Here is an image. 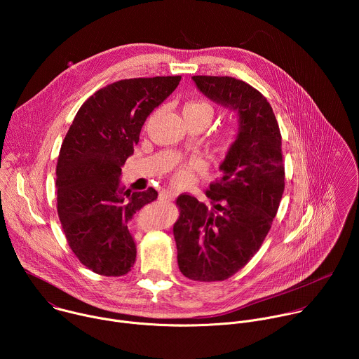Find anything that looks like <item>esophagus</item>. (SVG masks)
Instances as JSON below:
<instances>
[{
  "mask_svg": "<svg viewBox=\"0 0 359 359\" xmlns=\"http://www.w3.org/2000/svg\"><path fill=\"white\" fill-rule=\"evenodd\" d=\"M176 196H177V191H175L172 189L162 190V193H161V198H163V200H173V198H176Z\"/></svg>",
  "mask_w": 359,
  "mask_h": 359,
  "instance_id": "34e87169",
  "label": "esophagus"
}]
</instances>
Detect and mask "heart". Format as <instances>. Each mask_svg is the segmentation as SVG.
<instances>
[{
    "mask_svg": "<svg viewBox=\"0 0 359 359\" xmlns=\"http://www.w3.org/2000/svg\"><path fill=\"white\" fill-rule=\"evenodd\" d=\"M183 111H186V112H203V114H206L210 119H212V115H213V108L209 104H206V102H189V104L184 105ZM234 136H236L234 130L227 129L219 136V142L224 147L230 146L234 140ZM200 166H201V162L198 159H191L190 162L182 165L175 173V182L182 183V182L189 180L190 176H191V170L198 169Z\"/></svg>",
    "mask_w": 359,
    "mask_h": 359,
    "instance_id": "heart-1",
    "label": "heart"
}]
</instances>
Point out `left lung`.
I'll return each instance as SVG.
<instances>
[{
  "instance_id": "8db88e82",
  "label": "left lung",
  "mask_w": 359,
  "mask_h": 359,
  "mask_svg": "<svg viewBox=\"0 0 359 359\" xmlns=\"http://www.w3.org/2000/svg\"><path fill=\"white\" fill-rule=\"evenodd\" d=\"M198 90L238 116V133L206 191L176 200L177 263L193 281H223L241 270L269 234L284 193L281 133L267 99L231 76H191Z\"/></svg>"
}]
</instances>
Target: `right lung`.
Instances as JSON below:
<instances>
[{
    "label": "right lung",
    "mask_w": 359,
    "mask_h": 359,
    "mask_svg": "<svg viewBox=\"0 0 359 359\" xmlns=\"http://www.w3.org/2000/svg\"><path fill=\"white\" fill-rule=\"evenodd\" d=\"M182 76L133 78L96 90L79 108L57 165L58 216L78 260L96 274L121 277L136 260L129 230L135 213L158 191L125 190L122 166L146 118L177 88Z\"/></svg>",
    "instance_id": "right-lung-1"
}]
</instances>
